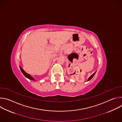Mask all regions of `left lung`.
<instances>
[{
	"label": "left lung",
	"instance_id": "8db88e82",
	"mask_svg": "<svg viewBox=\"0 0 122 122\" xmlns=\"http://www.w3.org/2000/svg\"><path fill=\"white\" fill-rule=\"evenodd\" d=\"M96 71L95 72V73H94L92 75H91L90 77H89V78L88 79V80H87V81H90L93 77H94V76L95 75V74H96Z\"/></svg>",
	"mask_w": 122,
	"mask_h": 122
}]
</instances>
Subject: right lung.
I'll return each mask as SVG.
<instances>
[{
  "label": "right lung",
  "instance_id": "obj_1",
  "mask_svg": "<svg viewBox=\"0 0 122 122\" xmlns=\"http://www.w3.org/2000/svg\"><path fill=\"white\" fill-rule=\"evenodd\" d=\"M20 69H21V72H22V73L23 74V75L26 77V78H28V79H29V80H33V81H36L34 79V78L33 77H32L29 74H28V73H27L24 70V69L22 68V67L20 66Z\"/></svg>",
  "mask_w": 122,
  "mask_h": 122
}]
</instances>
